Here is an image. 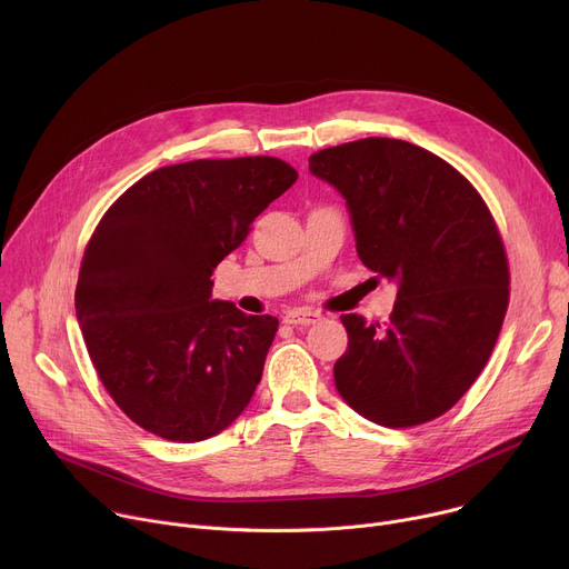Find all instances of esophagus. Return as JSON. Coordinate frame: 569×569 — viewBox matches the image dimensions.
Segmentation results:
<instances>
[{
  "mask_svg": "<svg viewBox=\"0 0 569 569\" xmlns=\"http://www.w3.org/2000/svg\"><path fill=\"white\" fill-rule=\"evenodd\" d=\"M320 318L322 316L318 311H311V309H290L283 316V322L292 325V327H309V325H316Z\"/></svg>",
  "mask_w": 569,
  "mask_h": 569,
  "instance_id": "obj_1",
  "label": "esophagus"
}]
</instances>
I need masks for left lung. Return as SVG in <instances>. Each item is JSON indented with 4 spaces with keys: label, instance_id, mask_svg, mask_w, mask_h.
Masks as SVG:
<instances>
[{
    "label": "left lung",
    "instance_id": "obj_1",
    "mask_svg": "<svg viewBox=\"0 0 569 569\" xmlns=\"http://www.w3.org/2000/svg\"><path fill=\"white\" fill-rule=\"evenodd\" d=\"M309 169L348 201L361 262L398 283L389 322L340 316L348 350L336 389L377 426L428 423L471 389L497 346L510 299L497 221L456 167L402 139L325 148Z\"/></svg>",
    "mask_w": 569,
    "mask_h": 569
}]
</instances>
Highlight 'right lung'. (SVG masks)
Masks as SVG:
<instances>
[{
    "mask_svg": "<svg viewBox=\"0 0 569 569\" xmlns=\"http://www.w3.org/2000/svg\"><path fill=\"white\" fill-rule=\"evenodd\" d=\"M297 180L279 158L162 167L111 203L74 311L102 387L139 428L194 443L249 405L279 320L210 299L212 270Z\"/></svg>",
    "mask_w": 569,
    "mask_h": 569,
    "instance_id": "right-lung-1",
    "label": "right lung"
}]
</instances>
